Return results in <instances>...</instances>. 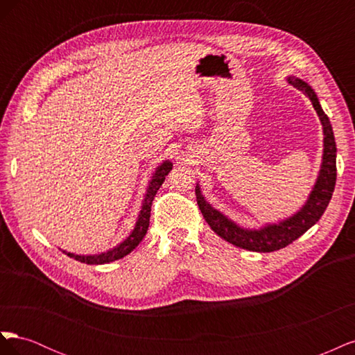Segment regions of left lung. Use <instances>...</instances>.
I'll return each instance as SVG.
<instances>
[{"mask_svg":"<svg viewBox=\"0 0 355 355\" xmlns=\"http://www.w3.org/2000/svg\"><path fill=\"white\" fill-rule=\"evenodd\" d=\"M287 83L292 84L297 90L304 92L305 96H308L311 103L314 106V110L317 111V115L320 116L324 135L323 163H321L315 185L313 191H311V194L302 209L296 211L293 216H290L278 223H268L265 227L257 230L243 228L230 218L225 216L223 213L214 209L211 204H209V201H206V198L201 194L200 187H196L198 207L202 213L204 219L210 225V228L225 241L250 252L266 253L280 250L283 247L297 240L300 235L305 234L313 225L318 222L321 216H323L336 184V142L335 136H333L329 116L324 114L323 110H321L317 94L311 89V85L296 77H288Z\"/></svg>","mask_w":355,"mask_h":355,"instance_id":"left-lung-1","label":"left lung"}]
</instances>
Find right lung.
Here are the masks:
<instances>
[{
    "instance_id": "right-lung-1",
    "label": "right lung",
    "mask_w": 355,
    "mask_h": 355,
    "mask_svg": "<svg viewBox=\"0 0 355 355\" xmlns=\"http://www.w3.org/2000/svg\"><path fill=\"white\" fill-rule=\"evenodd\" d=\"M171 167H173L171 161L166 159L155 168V173L153 175V179L148 185L145 198L142 201V209H141V213H139V216H137L135 228L124 241H121L120 244L115 245L114 249H111L108 252H103L101 254H87V256H85V254L69 253V252H65V250H63V253H67L69 257H73L75 261L83 262V263L102 265V263H110V262H114L116 259H121V257H124L130 252H133V249H136L137 244L141 243L145 237V234H146L148 227H149V218H151V206H153L154 197L157 194V191L159 189V187L163 185V182L166 180V176L168 175V171L171 170Z\"/></svg>"
}]
</instances>
